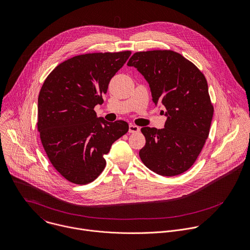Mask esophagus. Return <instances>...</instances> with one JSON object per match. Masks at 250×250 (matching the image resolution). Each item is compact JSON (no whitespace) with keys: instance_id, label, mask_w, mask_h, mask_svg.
Returning a JSON list of instances; mask_svg holds the SVG:
<instances>
[{"instance_id":"34e87169","label":"esophagus","mask_w":250,"mask_h":250,"mask_svg":"<svg viewBox=\"0 0 250 250\" xmlns=\"http://www.w3.org/2000/svg\"><path fill=\"white\" fill-rule=\"evenodd\" d=\"M139 130H140L139 126H137V125H132V124H130V125H129V126H128V131H129L130 133L138 132Z\"/></svg>"}]
</instances>
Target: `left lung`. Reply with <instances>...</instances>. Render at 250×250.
<instances>
[{
	"label": "left lung",
	"mask_w": 250,
	"mask_h": 250,
	"mask_svg": "<svg viewBox=\"0 0 250 250\" xmlns=\"http://www.w3.org/2000/svg\"><path fill=\"white\" fill-rule=\"evenodd\" d=\"M144 76L152 100L166 109L165 127L145 126L139 157L148 169L165 177L188 171L209 135L214 108L207 80L190 61L171 50L137 52L127 62ZM164 114V111H161Z\"/></svg>",
	"instance_id": "1"
}]
</instances>
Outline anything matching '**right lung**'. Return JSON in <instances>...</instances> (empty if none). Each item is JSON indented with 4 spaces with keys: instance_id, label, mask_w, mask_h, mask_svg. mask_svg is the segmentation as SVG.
Listing matches in <instances>:
<instances>
[{
    "instance_id": "right-lung-1",
    "label": "right lung",
    "mask_w": 250,
    "mask_h": 250,
    "mask_svg": "<svg viewBox=\"0 0 250 250\" xmlns=\"http://www.w3.org/2000/svg\"><path fill=\"white\" fill-rule=\"evenodd\" d=\"M131 52L70 58L45 79L38 96L37 127L53 167L68 182L86 185L103 172L112 144L128 131L125 121L97 118L111 78Z\"/></svg>"
}]
</instances>
